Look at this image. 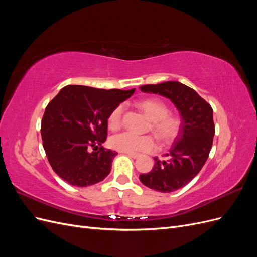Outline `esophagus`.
<instances>
[{
    "mask_svg": "<svg viewBox=\"0 0 257 257\" xmlns=\"http://www.w3.org/2000/svg\"><path fill=\"white\" fill-rule=\"evenodd\" d=\"M127 155H128L130 158H132V159H137L139 157L138 153H127Z\"/></svg>",
    "mask_w": 257,
    "mask_h": 257,
    "instance_id": "1",
    "label": "esophagus"
}]
</instances>
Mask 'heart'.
I'll return each mask as SVG.
<instances>
[{
    "instance_id": "b5f03b06",
    "label": "heart",
    "mask_w": 257,
    "mask_h": 257,
    "mask_svg": "<svg viewBox=\"0 0 257 257\" xmlns=\"http://www.w3.org/2000/svg\"><path fill=\"white\" fill-rule=\"evenodd\" d=\"M138 107L151 120L150 130L162 144L167 145L175 141L180 133L181 119L169 113V108L163 100L147 98L139 102ZM123 112L124 105L114 107L107 118L108 127L112 131L119 130L123 123ZM110 146L120 152L139 153L155 151L158 143L152 135L139 136L132 132H123L110 138Z\"/></svg>"
}]
</instances>
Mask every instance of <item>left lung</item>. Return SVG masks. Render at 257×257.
Here are the masks:
<instances>
[{
  "instance_id": "left-lung-1",
  "label": "left lung",
  "mask_w": 257,
  "mask_h": 257,
  "mask_svg": "<svg viewBox=\"0 0 257 257\" xmlns=\"http://www.w3.org/2000/svg\"><path fill=\"white\" fill-rule=\"evenodd\" d=\"M141 90L169 98L181 114L180 133L166 154L168 160L154 158L151 172L139 176L148 188L163 193L174 192L188 184L209 157L214 136L212 107L196 91L178 81L146 84Z\"/></svg>"
}]
</instances>
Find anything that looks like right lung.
Masks as SVG:
<instances>
[{
	"label": "right lung",
	"mask_w": 257,
	"mask_h": 257,
	"mask_svg": "<svg viewBox=\"0 0 257 257\" xmlns=\"http://www.w3.org/2000/svg\"><path fill=\"white\" fill-rule=\"evenodd\" d=\"M134 92L87 85L62 89L46 107L41 126L43 147L53 172L80 188L104 180L118 154L102 146L107 138V118Z\"/></svg>",
	"instance_id": "1"
}]
</instances>
